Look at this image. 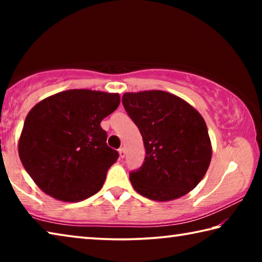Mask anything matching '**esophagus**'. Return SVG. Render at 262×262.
I'll list each match as a JSON object with an SVG mask.
<instances>
[{"label": "esophagus", "mask_w": 262, "mask_h": 262, "mask_svg": "<svg viewBox=\"0 0 262 262\" xmlns=\"http://www.w3.org/2000/svg\"><path fill=\"white\" fill-rule=\"evenodd\" d=\"M119 155H120V157L123 158L126 156V149L125 148H120L119 149Z\"/></svg>", "instance_id": "34e87169"}]
</instances>
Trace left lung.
Returning <instances> with one entry per match:
<instances>
[{
  "instance_id": "left-lung-1",
  "label": "left lung",
  "mask_w": 262,
  "mask_h": 262,
  "mask_svg": "<svg viewBox=\"0 0 262 262\" xmlns=\"http://www.w3.org/2000/svg\"><path fill=\"white\" fill-rule=\"evenodd\" d=\"M126 112L143 139V165L129 176L133 187L152 201L184 196L203 179L212 147L202 115L180 97L162 90L126 92Z\"/></svg>"
}]
</instances>
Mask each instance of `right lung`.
I'll return each instance as SVG.
<instances>
[{
    "label": "right lung",
    "instance_id": "1",
    "mask_svg": "<svg viewBox=\"0 0 262 262\" xmlns=\"http://www.w3.org/2000/svg\"><path fill=\"white\" fill-rule=\"evenodd\" d=\"M120 104L119 94L74 89L35 104L18 141L20 162L43 193L79 202L99 192L118 152L100 127Z\"/></svg>",
    "mask_w": 262,
    "mask_h": 262
}]
</instances>
